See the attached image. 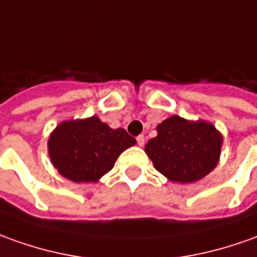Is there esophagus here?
<instances>
[{
  "instance_id": "1",
  "label": "esophagus",
  "mask_w": 257,
  "mask_h": 257,
  "mask_svg": "<svg viewBox=\"0 0 257 257\" xmlns=\"http://www.w3.org/2000/svg\"><path fill=\"white\" fill-rule=\"evenodd\" d=\"M144 141H146V139H144V136H139V137H137V144H139L140 147L144 146Z\"/></svg>"
}]
</instances>
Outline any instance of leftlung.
Returning a JSON list of instances; mask_svg holds the SVG:
<instances>
[{"label": "left lung", "mask_w": 257, "mask_h": 257, "mask_svg": "<svg viewBox=\"0 0 257 257\" xmlns=\"http://www.w3.org/2000/svg\"><path fill=\"white\" fill-rule=\"evenodd\" d=\"M221 148L222 134L213 123L173 114L157 125V137L144 151L166 179L186 185L203 179L218 165Z\"/></svg>", "instance_id": "8db88e82"}]
</instances>
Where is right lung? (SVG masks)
<instances>
[{
    "label": "right lung",
    "mask_w": 257,
    "mask_h": 257,
    "mask_svg": "<svg viewBox=\"0 0 257 257\" xmlns=\"http://www.w3.org/2000/svg\"><path fill=\"white\" fill-rule=\"evenodd\" d=\"M136 144L124 128H111L98 116L64 120L50 133V162L65 179L93 183L114 166L118 155Z\"/></svg>",
    "instance_id": "1"
}]
</instances>
